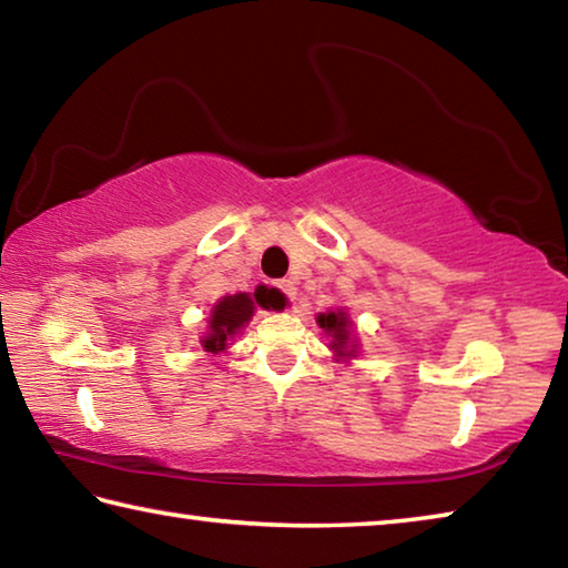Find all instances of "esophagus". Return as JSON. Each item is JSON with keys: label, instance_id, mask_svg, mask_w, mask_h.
Wrapping results in <instances>:
<instances>
[{"label": "esophagus", "instance_id": "34e87169", "mask_svg": "<svg viewBox=\"0 0 568 568\" xmlns=\"http://www.w3.org/2000/svg\"><path fill=\"white\" fill-rule=\"evenodd\" d=\"M277 287H281V291L285 293V297H291V301H295V285H293V281L277 283Z\"/></svg>", "mask_w": 568, "mask_h": 568}]
</instances>
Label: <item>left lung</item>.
Segmentation results:
<instances>
[{"mask_svg": "<svg viewBox=\"0 0 568 568\" xmlns=\"http://www.w3.org/2000/svg\"><path fill=\"white\" fill-rule=\"evenodd\" d=\"M315 323H318L323 333L331 338L328 348L333 351L335 361L348 363L361 353L358 335H355V323L351 321V315H348V311H345V307H331V311L318 313Z\"/></svg>", "mask_w": 568, "mask_h": 568, "instance_id": "8db88e82", "label": "left lung"}]
</instances>
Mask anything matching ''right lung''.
<instances>
[{
    "instance_id": "add662e5",
    "label": "right lung",
    "mask_w": 568,
    "mask_h": 568,
    "mask_svg": "<svg viewBox=\"0 0 568 568\" xmlns=\"http://www.w3.org/2000/svg\"><path fill=\"white\" fill-rule=\"evenodd\" d=\"M277 297L273 287L257 285L255 293H235V295H223L213 305L207 318V331L200 335V345L207 355H220L227 353L230 345L235 343L240 333L245 331V325L253 318L255 307L261 305L265 311L277 307Z\"/></svg>"
}]
</instances>
